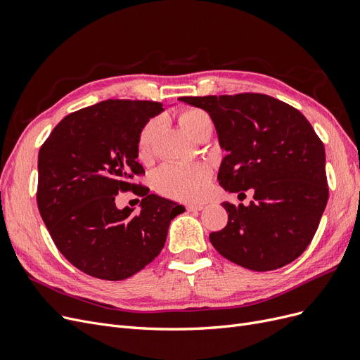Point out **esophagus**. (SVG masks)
Returning <instances> with one entry per match:
<instances>
[{
    "mask_svg": "<svg viewBox=\"0 0 360 360\" xmlns=\"http://www.w3.org/2000/svg\"><path fill=\"white\" fill-rule=\"evenodd\" d=\"M186 209H188L189 212H200V210L204 209V205H202V204H188Z\"/></svg>",
    "mask_w": 360,
    "mask_h": 360,
    "instance_id": "1",
    "label": "esophagus"
}]
</instances>
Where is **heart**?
Wrapping results in <instances>:
<instances>
[{
	"mask_svg": "<svg viewBox=\"0 0 360 360\" xmlns=\"http://www.w3.org/2000/svg\"><path fill=\"white\" fill-rule=\"evenodd\" d=\"M181 127L197 139L204 132H212L213 123L210 115L202 110L183 111L179 117ZM163 127V118L155 117L146 123L138 136V156L147 160L153 155V147ZM212 168L205 162L168 163L156 174L158 189L167 197L180 201H201L210 191Z\"/></svg>",
	"mask_w": 360,
	"mask_h": 360,
	"instance_id": "b5f03b06",
	"label": "heart"
}]
</instances>
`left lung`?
<instances>
[{"label": "left lung", "instance_id": "8db88e82", "mask_svg": "<svg viewBox=\"0 0 360 360\" xmlns=\"http://www.w3.org/2000/svg\"><path fill=\"white\" fill-rule=\"evenodd\" d=\"M180 101L212 118L226 151L217 172L221 186L254 192L248 205L222 204L228 224L210 234L214 249L255 271L290 264L311 243L329 198L324 146L308 120L258 93Z\"/></svg>", "mask_w": 360, "mask_h": 360}]
</instances>
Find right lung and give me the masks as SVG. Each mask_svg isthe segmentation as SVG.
Returning <instances> with one entry per match:
<instances>
[{
    "mask_svg": "<svg viewBox=\"0 0 360 360\" xmlns=\"http://www.w3.org/2000/svg\"><path fill=\"white\" fill-rule=\"evenodd\" d=\"M163 110L159 102L105 101L64 117L40 147V216L60 252L86 275H135L159 255L171 221L184 212L130 181L144 172L139 132ZM127 190L141 197L136 215L115 205L117 192Z\"/></svg>",
    "mask_w": 360,
    "mask_h": 360,
    "instance_id": "add662e5",
    "label": "right lung"
}]
</instances>
